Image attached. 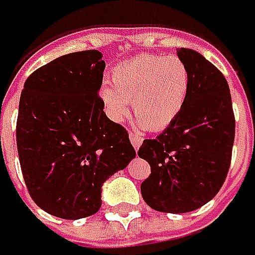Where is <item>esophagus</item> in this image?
Masks as SVG:
<instances>
[{
	"instance_id": "1",
	"label": "esophagus",
	"mask_w": 255,
	"mask_h": 255,
	"mask_svg": "<svg viewBox=\"0 0 255 255\" xmlns=\"http://www.w3.org/2000/svg\"><path fill=\"white\" fill-rule=\"evenodd\" d=\"M129 137H130V142H132V146L134 147V150H137L142 145V142H143V137L140 134L132 133V132L129 133Z\"/></svg>"
}]
</instances>
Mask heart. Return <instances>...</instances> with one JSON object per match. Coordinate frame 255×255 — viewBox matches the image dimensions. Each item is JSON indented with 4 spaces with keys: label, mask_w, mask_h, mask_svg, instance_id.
I'll use <instances>...</instances> for the list:
<instances>
[{
    "label": "heart",
    "mask_w": 255,
    "mask_h": 255,
    "mask_svg": "<svg viewBox=\"0 0 255 255\" xmlns=\"http://www.w3.org/2000/svg\"><path fill=\"white\" fill-rule=\"evenodd\" d=\"M108 82L100 86L99 99L113 122L121 123L130 113L149 132H162L184 110L191 71L175 56L139 54L115 66Z\"/></svg>",
    "instance_id": "b5f03b06"
}]
</instances>
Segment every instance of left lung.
<instances>
[{
  "label": "left lung",
  "instance_id": "1",
  "mask_svg": "<svg viewBox=\"0 0 255 255\" xmlns=\"http://www.w3.org/2000/svg\"><path fill=\"white\" fill-rule=\"evenodd\" d=\"M191 71V90L178 119L155 139H145L139 158L150 165L140 192L153 210L191 212L218 194L227 178L236 136L230 87L212 63L178 48Z\"/></svg>",
  "mask_w": 255,
  "mask_h": 255
}]
</instances>
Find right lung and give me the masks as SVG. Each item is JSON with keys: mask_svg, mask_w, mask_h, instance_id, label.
<instances>
[{"mask_svg": "<svg viewBox=\"0 0 255 255\" xmlns=\"http://www.w3.org/2000/svg\"><path fill=\"white\" fill-rule=\"evenodd\" d=\"M70 53L35 70L21 92L17 147L27 189L45 212L79 220L102 207V186L136 156L126 129L103 112L105 61Z\"/></svg>", "mask_w": 255, "mask_h": 255, "instance_id": "1", "label": "right lung"}]
</instances>
